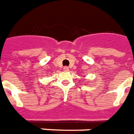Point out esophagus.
<instances>
[{
    "label": "esophagus",
    "instance_id": "obj_1",
    "mask_svg": "<svg viewBox=\"0 0 134 134\" xmlns=\"http://www.w3.org/2000/svg\"><path fill=\"white\" fill-rule=\"evenodd\" d=\"M69 70V68L68 66H65L64 68H63V71H68Z\"/></svg>",
    "mask_w": 134,
    "mask_h": 134
}]
</instances>
